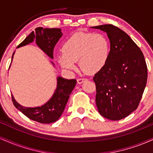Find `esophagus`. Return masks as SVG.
Listing matches in <instances>:
<instances>
[{
  "instance_id": "esophagus-1",
  "label": "esophagus",
  "mask_w": 153,
  "mask_h": 153,
  "mask_svg": "<svg viewBox=\"0 0 153 153\" xmlns=\"http://www.w3.org/2000/svg\"><path fill=\"white\" fill-rule=\"evenodd\" d=\"M86 80H88L87 78H79L77 80V82H78V84H81L83 82L86 81Z\"/></svg>"
}]
</instances>
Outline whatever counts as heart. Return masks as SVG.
Wrapping results in <instances>:
<instances>
[{"label": "heart", "instance_id": "obj_1", "mask_svg": "<svg viewBox=\"0 0 153 153\" xmlns=\"http://www.w3.org/2000/svg\"><path fill=\"white\" fill-rule=\"evenodd\" d=\"M62 54L58 56L60 65L68 71L76 69L79 61L80 69L88 74L99 71L106 65L110 54L108 39L102 34L77 32L66 40Z\"/></svg>", "mask_w": 153, "mask_h": 153}]
</instances>
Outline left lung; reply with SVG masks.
Segmentation results:
<instances>
[{
	"label": "left lung",
	"instance_id": "left-lung-1",
	"mask_svg": "<svg viewBox=\"0 0 153 153\" xmlns=\"http://www.w3.org/2000/svg\"><path fill=\"white\" fill-rule=\"evenodd\" d=\"M107 34L108 60L94 77L100 114L110 120L125 118L137 109L147 83L145 57L130 36L111 24L92 26Z\"/></svg>",
	"mask_w": 153,
	"mask_h": 153
}]
</instances>
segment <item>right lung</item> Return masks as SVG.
I'll use <instances>...</instances> for the list:
<instances>
[{
	"label": "right lung",
	"instance_id": "right-lung-1",
	"mask_svg": "<svg viewBox=\"0 0 153 153\" xmlns=\"http://www.w3.org/2000/svg\"><path fill=\"white\" fill-rule=\"evenodd\" d=\"M62 36L60 29L57 28H44L38 27L35 29L26 37L17 48L29 45L36 40V45L45 52V54L53 59V50L54 46L59 39ZM12 55L11 62L13 55ZM51 63L54 66V64L51 61ZM76 85L75 79H65L61 76L57 77V88L53 95L49 101L41 106L26 107L19 104L16 101L12 95V101L16 108L22 112L26 117L31 120L42 123V124H50L55 122L62 114L65 108L69 99L70 95Z\"/></svg>",
	"mask_w": 153,
	"mask_h": 153
}]
</instances>
